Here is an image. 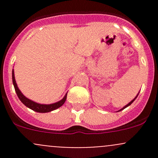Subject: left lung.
<instances>
[{"instance_id":"obj_1","label":"left lung","mask_w":158,"mask_h":158,"mask_svg":"<svg viewBox=\"0 0 158 158\" xmlns=\"http://www.w3.org/2000/svg\"><path fill=\"white\" fill-rule=\"evenodd\" d=\"M138 95H137V96H136V97H135V98H134V99H133V100H132V101H131V102H129L128 105H126V106H125V107H123V108H122V109H120V110H119V111H122V110L125 109V108H127V107H128V106H130V105H131V103H132V102H134V101H135V99H136V98H137V97H138Z\"/></svg>"}]
</instances>
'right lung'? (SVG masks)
Masks as SVG:
<instances>
[{"label":"right lung","instance_id":"1","mask_svg":"<svg viewBox=\"0 0 158 158\" xmlns=\"http://www.w3.org/2000/svg\"><path fill=\"white\" fill-rule=\"evenodd\" d=\"M12 80H13V84H14V89H15V92L17 93V96H18L19 99L22 102L24 106H26L27 107H28L29 109L33 110V111H36V112H40V113H46V112H49L51 111H53V110L58 109V108L61 107L63 104L65 103L66 100V96H67V93L65 95V96L63 97V99H61L60 101L57 102L53 103V104H49V105H44V104H39V103H36L35 102L32 101V100L29 99L27 97H25L23 95L21 92H20V89L17 87V83H16L15 77H14V69L12 70Z\"/></svg>","mask_w":158,"mask_h":158}]
</instances>
